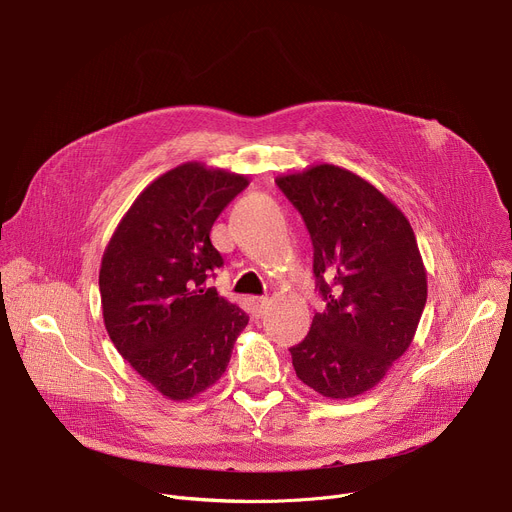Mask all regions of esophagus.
Here are the masks:
<instances>
[{
    "label": "esophagus",
    "mask_w": 512,
    "mask_h": 512,
    "mask_svg": "<svg viewBox=\"0 0 512 512\" xmlns=\"http://www.w3.org/2000/svg\"><path fill=\"white\" fill-rule=\"evenodd\" d=\"M251 306H253L255 314H261L265 310V306H267V298L265 296H253L251 298Z\"/></svg>",
    "instance_id": "obj_1"
}]
</instances>
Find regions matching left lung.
Here are the masks:
<instances>
[{"label": "left lung", "instance_id": "8db88e82", "mask_svg": "<svg viewBox=\"0 0 512 512\" xmlns=\"http://www.w3.org/2000/svg\"><path fill=\"white\" fill-rule=\"evenodd\" d=\"M308 227L326 300L291 346L302 383L328 399L367 393L413 342L427 273L405 214L371 182L318 164L275 178Z\"/></svg>", "mask_w": 512, "mask_h": 512}]
</instances>
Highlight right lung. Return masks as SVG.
Wrapping results in <instances>:
<instances>
[{
  "label": "right lung",
  "instance_id": "obj_1",
  "mask_svg": "<svg viewBox=\"0 0 512 512\" xmlns=\"http://www.w3.org/2000/svg\"><path fill=\"white\" fill-rule=\"evenodd\" d=\"M241 174L186 162L145 188L105 247L99 291L119 354L166 399L186 401L227 371L249 316L206 287L223 257L210 229Z\"/></svg>",
  "mask_w": 512,
  "mask_h": 512
}]
</instances>
